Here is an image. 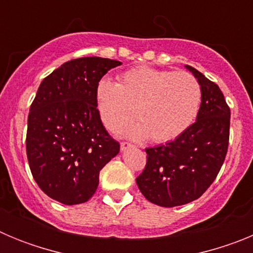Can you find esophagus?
<instances>
[{
  "label": "esophagus",
  "mask_w": 253,
  "mask_h": 253,
  "mask_svg": "<svg viewBox=\"0 0 253 253\" xmlns=\"http://www.w3.org/2000/svg\"><path fill=\"white\" fill-rule=\"evenodd\" d=\"M129 148H133V144H130V143L128 142H123L122 144H120V149H122V152H125Z\"/></svg>",
  "instance_id": "34e87169"
}]
</instances>
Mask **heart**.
Listing matches in <instances>:
<instances>
[{
	"label": "heart",
	"mask_w": 253,
	"mask_h": 253,
	"mask_svg": "<svg viewBox=\"0 0 253 253\" xmlns=\"http://www.w3.org/2000/svg\"><path fill=\"white\" fill-rule=\"evenodd\" d=\"M96 107L107 130L119 131L137 115L129 130L135 139L151 135L153 142L176 139L193 125L202 102L198 80L187 72L142 66L122 73L118 82L100 80Z\"/></svg>",
	"instance_id": "obj_1"
}]
</instances>
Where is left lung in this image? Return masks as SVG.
<instances>
[{
  "label": "left lung",
  "mask_w": 253,
  "mask_h": 253,
  "mask_svg": "<svg viewBox=\"0 0 253 253\" xmlns=\"http://www.w3.org/2000/svg\"><path fill=\"white\" fill-rule=\"evenodd\" d=\"M202 88L196 122L172 142L147 148L146 169L137 177L148 202L165 208L199 199L213 184L224 162L229 142L231 110L218 84L185 66Z\"/></svg>",
  "instance_id": "left-lung-1"
}]
</instances>
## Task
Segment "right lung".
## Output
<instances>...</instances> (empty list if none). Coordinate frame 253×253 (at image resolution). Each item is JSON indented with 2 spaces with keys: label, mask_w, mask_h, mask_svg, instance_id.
Returning a JSON list of instances; mask_svg holds the SVG:
<instances>
[{
  "label": "right lung",
  "mask_w": 253,
  "mask_h": 253,
  "mask_svg": "<svg viewBox=\"0 0 253 253\" xmlns=\"http://www.w3.org/2000/svg\"><path fill=\"white\" fill-rule=\"evenodd\" d=\"M119 60H68L43 80L30 106L26 154L33 177L64 205L86 203L99 186L102 167L120 151L96 107V86Z\"/></svg>",
  "instance_id": "add662e5"
}]
</instances>
